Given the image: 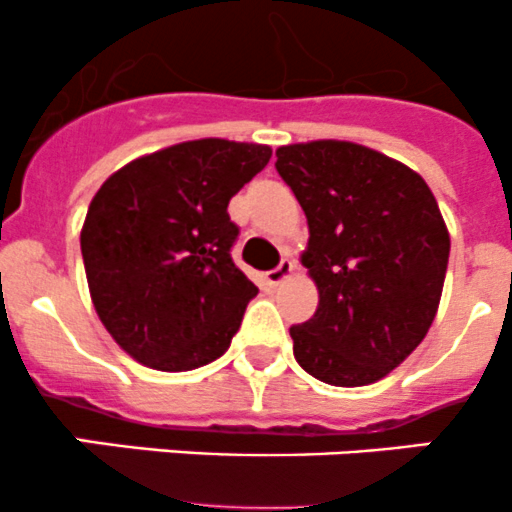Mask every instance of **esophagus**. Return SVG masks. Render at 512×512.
<instances>
[{"label":"esophagus","instance_id":"34e87169","mask_svg":"<svg viewBox=\"0 0 512 512\" xmlns=\"http://www.w3.org/2000/svg\"><path fill=\"white\" fill-rule=\"evenodd\" d=\"M294 270H297L294 260H289V257H285V260H282L280 265L275 267V270L267 272V282H270V285H275V287L282 285V282L289 280V277L294 275Z\"/></svg>","mask_w":512,"mask_h":512}]
</instances>
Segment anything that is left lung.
I'll list each match as a JSON object with an SVG mask.
<instances>
[{
	"instance_id": "obj_1",
	"label": "left lung",
	"mask_w": 512,
	"mask_h": 512,
	"mask_svg": "<svg viewBox=\"0 0 512 512\" xmlns=\"http://www.w3.org/2000/svg\"><path fill=\"white\" fill-rule=\"evenodd\" d=\"M277 173L309 225L317 312L289 327L294 359L332 386H366L426 337L446 280L451 237L426 180L349 141L277 148Z\"/></svg>"
}]
</instances>
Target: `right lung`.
<instances>
[{
	"label": "right lung",
	"instance_id": "1",
	"mask_svg": "<svg viewBox=\"0 0 512 512\" xmlns=\"http://www.w3.org/2000/svg\"><path fill=\"white\" fill-rule=\"evenodd\" d=\"M272 148L225 138L148 153L98 188L81 227L91 302L118 347L158 371L223 356L257 287L230 257L232 195Z\"/></svg>",
	"mask_w": 512,
	"mask_h": 512
}]
</instances>
